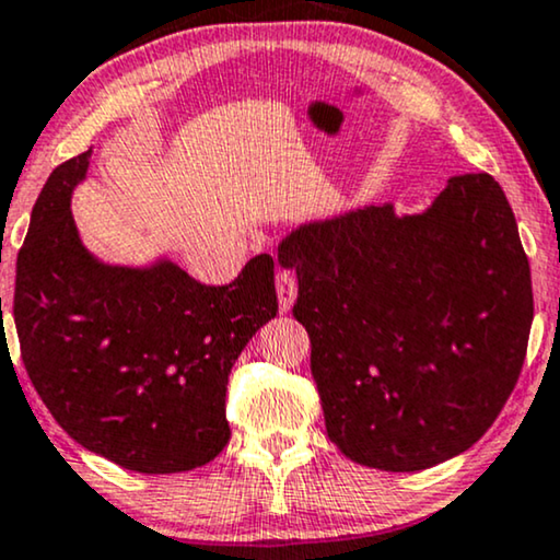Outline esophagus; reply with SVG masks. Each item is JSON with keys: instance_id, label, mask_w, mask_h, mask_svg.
I'll return each instance as SVG.
<instances>
[{"instance_id": "esophagus-1", "label": "esophagus", "mask_w": 560, "mask_h": 560, "mask_svg": "<svg viewBox=\"0 0 560 560\" xmlns=\"http://www.w3.org/2000/svg\"><path fill=\"white\" fill-rule=\"evenodd\" d=\"M276 294H279L281 313H289L296 300V279L292 271H284V268L276 271Z\"/></svg>"}]
</instances>
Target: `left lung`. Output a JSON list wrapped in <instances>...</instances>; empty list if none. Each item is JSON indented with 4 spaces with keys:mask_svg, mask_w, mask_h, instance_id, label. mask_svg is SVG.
Instances as JSON below:
<instances>
[{
    "mask_svg": "<svg viewBox=\"0 0 560 560\" xmlns=\"http://www.w3.org/2000/svg\"><path fill=\"white\" fill-rule=\"evenodd\" d=\"M279 264L296 271L292 313L346 457L427 470L491 429L533 325L529 264L491 175H455L421 214L385 203L302 224Z\"/></svg>",
    "mask_w": 560,
    "mask_h": 560,
    "instance_id": "1",
    "label": "left lung"
}]
</instances>
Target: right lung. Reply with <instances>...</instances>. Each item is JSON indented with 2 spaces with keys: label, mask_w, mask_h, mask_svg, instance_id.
Here are the masks:
<instances>
[{
  "label": "right lung",
  "mask_w": 560,
  "mask_h": 560,
  "mask_svg": "<svg viewBox=\"0 0 560 560\" xmlns=\"http://www.w3.org/2000/svg\"><path fill=\"white\" fill-rule=\"evenodd\" d=\"M92 150L48 175L18 253L20 353L59 427L126 470L201 468L230 442L232 364L279 313L273 258L256 256L228 287L173 260L129 268L82 245L72 190Z\"/></svg>",
  "instance_id": "add662e5"
}]
</instances>
